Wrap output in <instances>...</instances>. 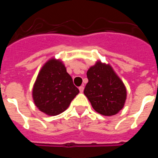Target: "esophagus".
<instances>
[{"instance_id": "obj_1", "label": "esophagus", "mask_w": 158, "mask_h": 158, "mask_svg": "<svg viewBox=\"0 0 158 158\" xmlns=\"http://www.w3.org/2000/svg\"><path fill=\"white\" fill-rule=\"evenodd\" d=\"M79 90H80L81 93H83V91H84V86H80V87H79Z\"/></svg>"}]
</instances>
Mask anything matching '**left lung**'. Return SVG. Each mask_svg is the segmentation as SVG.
I'll use <instances>...</instances> for the list:
<instances>
[{"instance_id": "8db88e82", "label": "left lung", "mask_w": 158, "mask_h": 158, "mask_svg": "<svg viewBox=\"0 0 158 158\" xmlns=\"http://www.w3.org/2000/svg\"><path fill=\"white\" fill-rule=\"evenodd\" d=\"M89 82L84 93L96 112L111 116L123 107L127 89L109 64L97 61L87 71Z\"/></svg>"}]
</instances>
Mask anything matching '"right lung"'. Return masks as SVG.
<instances>
[{"label":"right lung","instance_id":"add662e5","mask_svg":"<svg viewBox=\"0 0 158 158\" xmlns=\"http://www.w3.org/2000/svg\"><path fill=\"white\" fill-rule=\"evenodd\" d=\"M79 93L61 60L51 59L46 62L38 74L32 89L36 107L48 115H57L68 108Z\"/></svg>","mask_w":158,"mask_h":158}]
</instances>
